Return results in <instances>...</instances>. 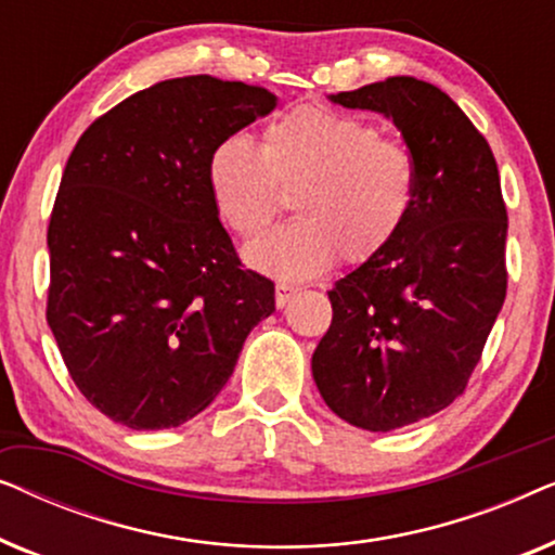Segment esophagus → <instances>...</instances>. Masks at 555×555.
<instances>
[{
  "instance_id": "esophagus-1",
  "label": "esophagus",
  "mask_w": 555,
  "mask_h": 555,
  "mask_svg": "<svg viewBox=\"0 0 555 555\" xmlns=\"http://www.w3.org/2000/svg\"><path fill=\"white\" fill-rule=\"evenodd\" d=\"M295 293H298V287H295V285L278 283V285H275V306H278V308H285L287 302H291V298H293Z\"/></svg>"
}]
</instances>
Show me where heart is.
<instances>
[{"label": "heart", "instance_id": "b5f03b06", "mask_svg": "<svg viewBox=\"0 0 555 555\" xmlns=\"http://www.w3.org/2000/svg\"><path fill=\"white\" fill-rule=\"evenodd\" d=\"M414 156L351 113L300 105L270 120L262 143L230 133L207 158L217 215L240 237H255L298 189L295 222L245 249V260L280 283L328 272L338 255L366 262L404 227L416 199Z\"/></svg>", "mask_w": 555, "mask_h": 555}]
</instances>
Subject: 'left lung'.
I'll return each instance as SVG.
<instances>
[{
  "label": "left lung",
  "mask_w": 555,
  "mask_h": 555,
  "mask_svg": "<svg viewBox=\"0 0 555 555\" xmlns=\"http://www.w3.org/2000/svg\"><path fill=\"white\" fill-rule=\"evenodd\" d=\"M328 101L389 118L420 177L397 237L328 291L310 363L333 414L391 431L465 391L505 300L507 211L490 143L437 86L393 75Z\"/></svg>",
  "instance_id": "8db88e82"
}]
</instances>
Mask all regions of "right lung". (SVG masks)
<instances>
[{
    "label": "right lung",
    "instance_id": "right-lung-1",
    "mask_svg": "<svg viewBox=\"0 0 555 555\" xmlns=\"http://www.w3.org/2000/svg\"><path fill=\"white\" fill-rule=\"evenodd\" d=\"M275 105L264 88L186 75L126 98L75 143L48 230V323L108 420H194L275 310V285L242 270L207 186L211 149Z\"/></svg>",
    "mask_w": 555,
    "mask_h": 555
}]
</instances>
